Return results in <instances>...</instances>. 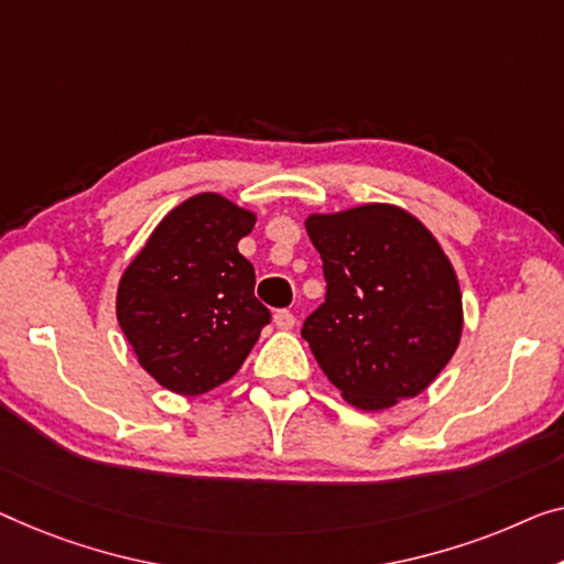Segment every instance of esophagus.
<instances>
[{"label":"esophagus","mask_w":564,"mask_h":564,"mask_svg":"<svg viewBox=\"0 0 564 564\" xmlns=\"http://www.w3.org/2000/svg\"><path fill=\"white\" fill-rule=\"evenodd\" d=\"M273 322H275V326H279V329H293V326H296V316H293L291 311L281 308V311H275V314H273Z\"/></svg>","instance_id":"esophagus-1"}]
</instances>
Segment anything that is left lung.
<instances>
[{
	"mask_svg": "<svg viewBox=\"0 0 564 564\" xmlns=\"http://www.w3.org/2000/svg\"><path fill=\"white\" fill-rule=\"evenodd\" d=\"M326 299L304 322L318 367L359 410L415 398L451 362L464 332L456 271L408 209L372 202L308 215Z\"/></svg>",
	"mask_w": 564,
	"mask_h": 564,
	"instance_id": "obj_1",
	"label": "left lung"
}]
</instances>
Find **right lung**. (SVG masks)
I'll use <instances>...</instances> for the list:
<instances>
[{
	"label": "right lung",
	"mask_w": 564,
	"mask_h": 564,
	"mask_svg": "<svg viewBox=\"0 0 564 564\" xmlns=\"http://www.w3.org/2000/svg\"><path fill=\"white\" fill-rule=\"evenodd\" d=\"M253 225L256 213L202 192L156 225L123 271L116 318L162 388L195 398L228 382L271 322L238 250Z\"/></svg>",
	"instance_id": "1"
}]
</instances>
